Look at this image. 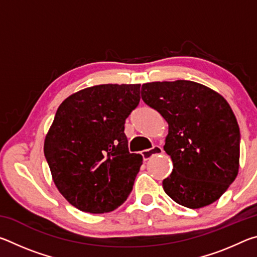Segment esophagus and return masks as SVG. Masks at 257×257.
<instances>
[{"instance_id":"1","label":"esophagus","mask_w":257,"mask_h":257,"mask_svg":"<svg viewBox=\"0 0 257 257\" xmlns=\"http://www.w3.org/2000/svg\"><path fill=\"white\" fill-rule=\"evenodd\" d=\"M161 153H163V150L161 149L160 146L155 145V146H153L150 150H144V151H143L142 152V155H143V159H144L145 161H147L149 159H151L153 155H158V154H161Z\"/></svg>"}]
</instances>
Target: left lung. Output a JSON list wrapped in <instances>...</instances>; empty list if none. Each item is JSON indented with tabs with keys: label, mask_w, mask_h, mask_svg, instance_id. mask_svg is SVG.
<instances>
[{
	"label": "left lung",
	"mask_w": 257,
	"mask_h": 257,
	"mask_svg": "<svg viewBox=\"0 0 257 257\" xmlns=\"http://www.w3.org/2000/svg\"><path fill=\"white\" fill-rule=\"evenodd\" d=\"M141 93L169 124L163 149L173 170L162 182L165 193L189 208L217 201L239 170L240 133L229 103L190 80L146 82Z\"/></svg>",
	"instance_id": "left-lung-1"
}]
</instances>
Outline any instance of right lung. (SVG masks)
Instances as JSON below:
<instances>
[{"label":"right lung","mask_w":257,"mask_h":257,"mask_svg":"<svg viewBox=\"0 0 257 257\" xmlns=\"http://www.w3.org/2000/svg\"><path fill=\"white\" fill-rule=\"evenodd\" d=\"M141 84L87 87L60 104L44 142L52 179L78 210L106 213L128 198L143 156L129 153L124 121Z\"/></svg>","instance_id":"add662e5"}]
</instances>
